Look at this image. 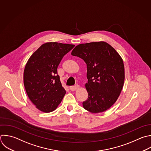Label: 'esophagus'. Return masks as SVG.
Masks as SVG:
<instances>
[{"label": "esophagus", "mask_w": 151, "mask_h": 151, "mask_svg": "<svg viewBox=\"0 0 151 151\" xmlns=\"http://www.w3.org/2000/svg\"><path fill=\"white\" fill-rule=\"evenodd\" d=\"M79 87V86L78 84H76L75 86H70L69 88H70V90H71V91H74V90H76L77 88H78Z\"/></svg>", "instance_id": "esophagus-1"}]
</instances>
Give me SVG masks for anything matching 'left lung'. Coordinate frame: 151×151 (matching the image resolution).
I'll use <instances>...</instances> for the list:
<instances>
[{
  "instance_id": "obj_1",
  "label": "left lung",
  "mask_w": 151,
  "mask_h": 151,
  "mask_svg": "<svg viewBox=\"0 0 151 151\" xmlns=\"http://www.w3.org/2000/svg\"><path fill=\"white\" fill-rule=\"evenodd\" d=\"M87 64L88 99L83 107L91 113L109 109L117 100L124 80L123 60L116 51L105 42H93L76 46L71 52Z\"/></svg>"
}]
</instances>
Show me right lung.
Segmentation results:
<instances>
[{
  "label": "right lung",
  "mask_w": 151,
  "mask_h": 151,
  "mask_svg": "<svg viewBox=\"0 0 151 151\" xmlns=\"http://www.w3.org/2000/svg\"><path fill=\"white\" fill-rule=\"evenodd\" d=\"M75 45L58 42L42 45L29 58L24 73V83L28 97L40 110L56 109L65 90L62 87L57 68L63 57Z\"/></svg>",
  "instance_id": "obj_1"
}]
</instances>
